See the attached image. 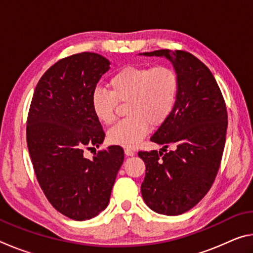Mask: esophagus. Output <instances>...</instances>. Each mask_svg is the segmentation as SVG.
Wrapping results in <instances>:
<instances>
[{
	"label": "esophagus",
	"instance_id": "34e87169",
	"mask_svg": "<svg viewBox=\"0 0 253 253\" xmlns=\"http://www.w3.org/2000/svg\"><path fill=\"white\" fill-rule=\"evenodd\" d=\"M125 155L126 156H134L135 155V152L132 151L130 148H126L125 149Z\"/></svg>",
	"mask_w": 253,
	"mask_h": 253
}]
</instances>
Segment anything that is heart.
Listing matches in <instances>:
<instances>
[{"mask_svg": "<svg viewBox=\"0 0 253 253\" xmlns=\"http://www.w3.org/2000/svg\"><path fill=\"white\" fill-rule=\"evenodd\" d=\"M109 89L96 88L91 93V108L105 125L116 119L118 102H127V118L108 132L110 143L134 148L149 127H158L172 116L179 96V78L172 67L128 66L111 76Z\"/></svg>", "mask_w": 253, "mask_h": 253, "instance_id": "heart-1", "label": "heart"}]
</instances>
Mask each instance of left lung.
<instances>
[{
	"label": "left lung",
	"instance_id": "1",
	"mask_svg": "<svg viewBox=\"0 0 253 253\" xmlns=\"http://www.w3.org/2000/svg\"><path fill=\"white\" fill-rule=\"evenodd\" d=\"M143 54L173 63L179 96L172 116L151 137L163 148L138 152L146 165L140 191L153 211L179 215L195 207L215 179L228 127L225 101L212 72L190 52L165 49Z\"/></svg>",
	"mask_w": 253,
	"mask_h": 253
}]
</instances>
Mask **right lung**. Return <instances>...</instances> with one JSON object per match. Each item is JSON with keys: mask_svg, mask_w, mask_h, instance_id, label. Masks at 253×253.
Instances as JSON below:
<instances>
[{"mask_svg": "<svg viewBox=\"0 0 253 253\" xmlns=\"http://www.w3.org/2000/svg\"><path fill=\"white\" fill-rule=\"evenodd\" d=\"M109 65L93 52L59 60L41 77L29 109L27 143L38 182L52 207L76 221L107 208L124 162L118 145L95 153L92 160L84 156L105 138L91 93Z\"/></svg>", "mask_w": 253, "mask_h": 253, "instance_id": "right-lung-1", "label": "right lung"}]
</instances>
